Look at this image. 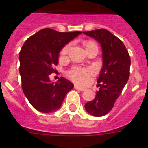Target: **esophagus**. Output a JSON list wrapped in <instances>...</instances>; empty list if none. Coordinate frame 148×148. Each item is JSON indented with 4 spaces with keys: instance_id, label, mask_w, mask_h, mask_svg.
I'll return each instance as SVG.
<instances>
[{
    "instance_id": "obj_1",
    "label": "esophagus",
    "mask_w": 148,
    "mask_h": 148,
    "mask_svg": "<svg viewBox=\"0 0 148 148\" xmlns=\"http://www.w3.org/2000/svg\"><path fill=\"white\" fill-rule=\"evenodd\" d=\"M74 88L76 89V90H80V91H84V90H85V89L84 88L79 87V86H78V85H75Z\"/></svg>"
}]
</instances>
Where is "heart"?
Returning a JSON list of instances; mask_svg holds the SVG:
<instances>
[{"mask_svg":"<svg viewBox=\"0 0 148 148\" xmlns=\"http://www.w3.org/2000/svg\"><path fill=\"white\" fill-rule=\"evenodd\" d=\"M86 51H88L89 49H92V48H96L99 49L97 44L92 40H88L84 43ZM70 44H66L64 47L63 48L61 52V56L64 57L68 53L70 49ZM92 71L90 68L82 67V66H75L72 67L69 71L66 73V75L70 80L74 82L75 83L78 84H85L89 82L90 76L92 75Z\"/></svg>","mask_w":148,"mask_h":148,"instance_id":"1","label":"heart"}]
</instances>
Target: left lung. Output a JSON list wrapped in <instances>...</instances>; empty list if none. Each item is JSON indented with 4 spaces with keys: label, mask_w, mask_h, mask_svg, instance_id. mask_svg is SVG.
Listing matches in <instances>:
<instances>
[{
    "label": "left lung",
    "mask_w": 148,
    "mask_h": 148,
    "mask_svg": "<svg viewBox=\"0 0 148 148\" xmlns=\"http://www.w3.org/2000/svg\"><path fill=\"white\" fill-rule=\"evenodd\" d=\"M101 45L103 67L98 78L95 99L85 104L87 113L101 117L108 114L119 97L130 77V58L125 44L119 38L104 29L83 32Z\"/></svg>",
    "instance_id": "8db88e82"
}]
</instances>
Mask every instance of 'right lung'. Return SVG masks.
<instances>
[{
  "label": "right lung",
  "mask_w": 148,
  "mask_h": 148,
  "mask_svg": "<svg viewBox=\"0 0 148 148\" xmlns=\"http://www.w3.org/2000/svg\"><path fill=\"white\" fill-rule=\"evenodd\" d=\"M82 33L61 32L49 28L40 29L25 41L19 53L22 90L31 105L42 113L61 107L73 84L61 77L57 83L49 81L56 73L59 52L64 46Z\"/></svg>",
  "instance_id": "right-lung-1"
}]
</instances>
